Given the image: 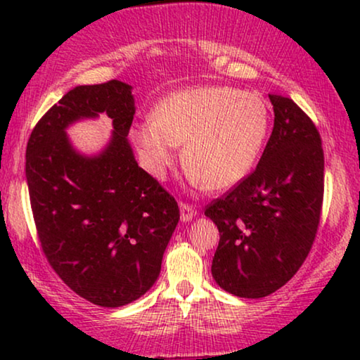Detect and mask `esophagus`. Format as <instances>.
Masks as SVG:
<instances>
[{
  "label": "esophagus",
  "instance_id": "34e87169",
  "mask_svg": "<svg viewBox=\"0 0 360 360\" xmlns=\"http://www.w3.org/2000/svg\"><path fill=\"white\" fill-rule=\"evenodd\" d=\"M196 216V208L193 205H190V203H184V201H181L180 203V218H181V221H184V223H186V221H191Z\"/></svg>",
  "mask_w": 360,
  "mask_h": 360
}]
</instances>
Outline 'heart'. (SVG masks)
Returning a JSON list of instances; mask_svg holds the SVG:
<instances>
[{"label":"heart","instance_id":"1","mask_svg":"<svg viewBox=\"0 0 360 360\" xmlns=\"http://www.w3.org/2000/svg\"><path fill=\"white\" fill-rule=\"evenodd\" d=\"M269 108L255 93L196 86L174 93L132 129L147 170L155 176L176 162L185 144L186 169L203 188L224 190L249 174L269 131Z\"/></svg>","mask_w":360,"mask_h":360}]
</instances>
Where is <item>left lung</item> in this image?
<instances>
[{"label":"left lung","mask_w":360,"mask_h":360,"mask_svg":"<svg viewBox=\"0 0 360 360\" xmlns=\"http://www.w3.org/2000/svg\"><path fill=\"white\" fill-rule=\"evenodd\" d=\"M269 98L274 129L257 167L205 208L219 229L211 274L240 298L267 297L298 272L323 208L321 136L292 98Z\"/></svg>","instance_id":"left-lung-1"}]
</instances>
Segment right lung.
<instances>
[{
    "mask_svg": "<svg viewBox=\"0 0 360 360\" xmlns=\"http://www.w3.org/2000/svg\"><path fill=\"white\" fill-rule=\"evenodd\" d=\"M134 111L127 83L77 86L39 120L26 149L42 252L68 288L103 308L134 302L154 285L180 219L174 196L132 154ZM100 112L113 121L112 142L100 156L83 158L65 127Z\"/></svg>",
    "mask_w": 360,
    "mask_h": 360,
    "instance_id": "1",
    "label": "right lung"
}]
</instances>
